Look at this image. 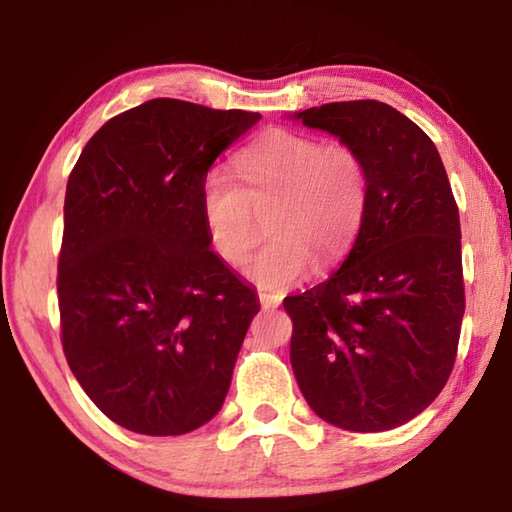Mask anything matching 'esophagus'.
I'll return each instance as SVG.
<instances>
[{
    "label": "esophagus",
    "instance_id": "esophagus-1",
    "mask_svg": "<svg viewBox=\"0 0 512 512\" xmlns=\"http://www.w3.org/2000/svg\"><path fill=\"white\" fill-rule=\"evenodd\" d=\"M259 305H262V309H275L280 307L282 302V296H277V293H266V291H259Z\"/></svg>",
    "mask_w": 512,
    "mask_h": 512
}]
</instances>
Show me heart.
Masks as SVG:
<instances>
[{"instance_id":"1","label":"heart","mask_w":512,"mask_h":512,"mask_svg":"<svg viewBox=\"0 0 512 512\" xmlns=\"http://www.w3.org/2000/svg\"><path fill=\"white\" fill-rule=\"evenodd\" d=\"M237 178L210 169L201 183V219L210 248L237 266L259 239L266 244L246 275L264 289H287L334 266L357 239L370 201V169L350 144L273 128L237 158Z\"/></svg>"}]
</instances>
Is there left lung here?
<instances>
[{
  "label": "left lung",
  "instance_id": "left-lung-1",
  "mask_svg": "<svg viewBox=\"0 0 512 512\" xmlns=\"http://www.w3.org/2000/svg\"><path fill=\"white\" fill-rule=\"evenodd\" d=\"M296 117L361 151L370 201L339 271L284 298L293 375L329 424L395 429L436 400L456 361L465 287L452 185L429 135L388 103L336 101Z\"/></svg>",
  "mask_w": 512,
  "mask_h": 512
}]
</instances>
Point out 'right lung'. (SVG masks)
Returning <instances> with one entry per match:
<instances>
[{"mask_svg": "<svg viewBox=\"0 0 512 512\" xmlns=\"http://www.w3.org/2000/svg\"><path fill=\"white\" fill-rule=\"evenodd\" d=\"M257 121L153 99L108 119L69 173L60 341L83 391L128 431H194L228 395L259 302L210 250L201 183Z\"/></svg>", "mask_w": 512, "mask_h": 512, "instance_id": "1", "label": "right lung"}]
</instances>
